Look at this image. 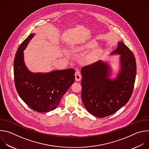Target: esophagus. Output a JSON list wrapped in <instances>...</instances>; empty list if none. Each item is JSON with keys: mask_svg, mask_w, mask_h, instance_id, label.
Wrapping results in <instances>:
<instances>
[{"mask_svg": "<svg viewBox=\"0 0 149 149\" xmlns=\"http://www.w3.org/2000/svg\"><path fill=\"white\" fill-rule=\"evenodd\" d=\"M75 80L77 81H79L81 79V75L79 71H77L75 74Z\"/></svg>", "mask_w": 149, "mask_h": 149, "instance_id": "obj_1", "label": "esophagus"}]
</instances>
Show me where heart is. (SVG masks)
I'll return each instance as SVG.
<instances>
[{"mask_svg": "<svg viewBox=\"0 0 149 149\" xmlns=\"http://www.w3.org/2000/svg\"><path fill=\"white\" fill-rule=\"evenodd\" d=\"M98 45V42L95 39H91L86 44L81 45L80 46H78L74 48V50L76 51H83L86 50H89L91 49H93L95 48ZM102 54V49L100 48L94 49L91 51L87 56V59L88 61L90 62H94L98 60L100 58V55Z\"/></svg>", "mask_w": 149, "mask_h": 149, "instance_id": "1", "label": "heart"}]
</instances>
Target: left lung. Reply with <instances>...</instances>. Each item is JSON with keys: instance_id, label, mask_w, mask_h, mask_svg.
Returning <instances> with one entry per match:
<instances>
[{"instance_id": "obj_1", "label": "left lung", "mask_w": 149, "mask_h": 149, "mask_svg": "<svg viewBox=\"0 0 149 149\" xmlns=\"http://www.w3.org/2000/svg\"><path fill=\"white\" fill-rule=\"evenodd\" d=\"M111 55H120V70L111 78L112 68L101 60L81 70V98L87 110L97 117H105L117 111L129 101L133 93L136 75L135 57L122 42H118Z\"/></svg>"}]
</instances>
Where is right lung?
I'll return each mask as SVG.
<instances>
[{
	"instance_id": "right-lung-1",
	"label": "right lung",
	"mask_w": 149,
	"mask_h": 149,
	"mask_svg": "<svg viewBox=\"0 0 149 149\" xmlns=\"http://www.w3.org/2000/svg\"><path fill=\"white\" fill-rule=\"evenodd\" d=\"M35 33H31L19 47L13 62L15 87L22 100L32 110L46 113L56 108L61 99L74 82L75 70L66 69L33 73L26 67L24 51Z\"/></svg>"
}]
</instances>
